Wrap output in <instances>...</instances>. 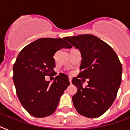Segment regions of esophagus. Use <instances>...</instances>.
<instances>
[{
    "label": "esophagus",
    "instance_id": "1",
    "mask_svg": "<svg viewBox=\"0 0 130 130\" xmlns=\"http://www.w3.org/2000/svg\"><path fill=\"white\" fill-rule=\"evenodd\" d=\"M71 79H72V77H69V83L70 84H71Z\"/></svg>",
    "mask_w": 130,
    "mask_h": 130
}]
</instances>
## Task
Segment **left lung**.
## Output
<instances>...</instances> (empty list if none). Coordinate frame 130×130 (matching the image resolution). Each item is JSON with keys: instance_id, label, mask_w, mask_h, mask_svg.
<instances>
[{"instance_id": "left-lung-1", "label": "left lung", "mask_w": 130, "mask_h": 130, "mask_svg": "<svg viewBox=\"0 0 130 130\" xmlns=\"http://www.w3.org/2000/svg\"><path fill=\"white\" fill-rule=\"evenodd\" d=\"M65 39L79 50L82 58L81 72L72 79L77 88L72 96L73 105L83 116L100 117L112 105L121 84L122 66L119 58L109 44L91 34ZM79 78L83 81L84 78L89 79L85 88Z\"/></svg>"}]
</instances>
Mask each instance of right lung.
Returning a JSON list of instances; mask_svg holds the SVG:
<instances>
[{
	"mask_svg": "<svg viewBox=\"0 0 130 130\" xmlns=\"http://www.w3.org/2000/svg\"><path fill=\"white\" fill-rule=\"evenodd\" d=\"M71 47L65 38H40L24 47L17 56L13 68V82L20 103L34 117L53 114L70 85L68 76L64 73L56 76L51 84L45 76L55 72L53 56L56 52Z\"/></svg>",
	"mask_w": 130,
	"mask_h": 130,
	"instance_id": "right-lung-1",
	"label": "right lung"
}]
</instances>
